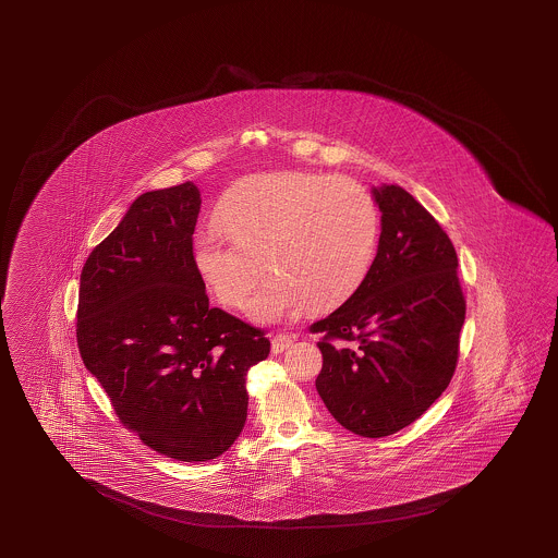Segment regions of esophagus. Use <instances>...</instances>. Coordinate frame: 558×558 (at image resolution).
<instances>
[{
	"mask_svg": "<svg viewBox=\"0 0 558 558\" xmlns=\"http://www.w3.org/2000/svg\"><path fill=\"white\" fill-rule=\"evenodd\" d=\"M291 344H293V337L279 332V335H275L274 341H271V351H274L275 355H279V353L287 351Z\"/></svg>",
	"mask_w": 558,
	"mask_h": 558,
	"instance_id": "obj_1",
	"label": "esophagus"
}]
</instances>
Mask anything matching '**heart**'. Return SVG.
I'll list each match as a JSON object with an SVG mask.
<instances>
[{
    "label": "heart",
    "instance_id": "b5f03b06",
    "mask_svg": "<svg viewBox=\"0 0 558 558\" xmlns=\"http://www.w3.org/2000/svg\"><path fill=\"white\" fill-rule=\"evenodd\" d=\"M379 243V209L359 181L279 171L241 183L193 238V265L227 307L251 296V317L279 320L335 307L365 281Z\"/></svg>",
    "mask_w": 558,
    "mask_h": 558
}]
</instances>
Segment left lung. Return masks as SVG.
<instances>
[{"label": "left lung", "instance_id": "1", "mask_svg": "<svg viewBox=\"0 0 558 558\" xmlns=\"http://www.w3.org/2000/svg\"><path fill=\"white\" fill-rule=\"evenodd\" d=\"M379 250L365 281L320 332L315 380L337 423L379 439L411 425L451 383L466 301L459 259L437 219L399 185L373 190Z\"/></svg>", "mask_w": 558, "mask_h": 558}]
</instances>
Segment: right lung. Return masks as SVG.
<instances>
[{"instance_id": "obj_1", "label": "right lung", "mask_w": 558, "mask_h": 558, "mask_svg": "<svg viewBox=\"0 0 558 558\" xmlns=\"http://www.w3.org/2000/svg\"><path fill=\"white\" fill-rule=\"evenodd\" d=\"M202 193L147 191L82 271L77 347L121 425L154 451L211 461L247 418V371L267 359L263 329L209 307L193 265Z\"/></svg>"}]
</instances>
